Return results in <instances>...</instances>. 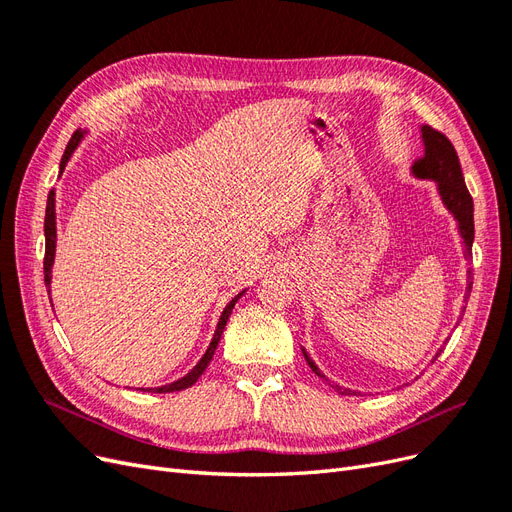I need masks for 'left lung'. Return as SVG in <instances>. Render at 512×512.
<instances>
[{
    "mask_svg": "<svg viewBox=\"0 0 512 512\" xmlns=\"http://www.w3.org/2000/svg\"><path fill=\"white\" fill-rule=\"evenodd\" d=\"M421 130H423L425 156L414 162L412 173L416 177H421V179H433L438 183V192L442 196V203L446 205L448 211L455 215L463 245H466V256L470 258L472 256V241H474V200H472V196L466 188V181H463L459 156H457L453 143L448 141V138L442 132L433 130L431 126H423ZM470 290H472V271H468V292ZM442 350L444 348H440L436 352L433 361L438 359ZM303 356H305L307 365L312 367L314 374L331 384V380L322 374L318 365L312 359H309V354L305 350H303ZM331 386L339 395H361L356 391L344 389V386H339V384H331Z\"/></svg>",
    "mask_w": 512,
    "mask_h": 512,
    "instance_id": "left-lung-1",
    "label": "left lung"
}]
</instances>
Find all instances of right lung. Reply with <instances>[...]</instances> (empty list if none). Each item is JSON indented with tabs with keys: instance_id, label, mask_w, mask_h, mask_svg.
Masks as SVG:
<instances>
[{
	"instance_id": "1",
	"label": "right lung",
	"mask_w": 512,
	"mask_h": 512,
	"mask_svg": "<svg viewBox=\"0 0 512 512\" xmlns=\"http://www.w3.org/2000/svg\"><path fill=\"white\" fill-rule=\"evenodd\" d=\"M81 138H83V132H79V130H76V132L72 134L70 143H68V147H66V151H64V158H61L59 170L66 168V164H68V160H70V156H72V151L76 149V145L81 143ZM44 239H46V247H44V284H46V288H49V292H51V267H53V260H55V239H57V228H55V190H51V192H49V198H46ZM243 292H245V290H243ZM243 292H239L237 297L232 299V301L224 307V312H222L220 322H218V329H215V333H213V339H211V344H209L207 352L203 354V359L198 361V365L190 371V374L183 376V378L177 380V382H170V384H166V386H158V389H147L149 393H173V391H183V389H188V386H192L200 376H203V371L207 369V365H209L211 359H213L215 348H218V344H220V337H222V333H224V327H226V322H228V318H230L232 307H235V303L241 299ZM141 391H145V389H141Z\"/></svg>"
}]
</instances>
